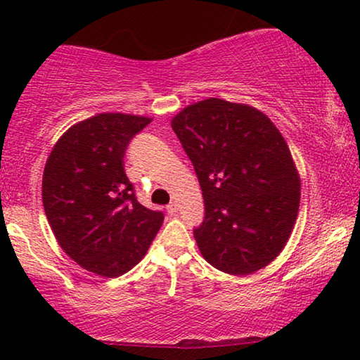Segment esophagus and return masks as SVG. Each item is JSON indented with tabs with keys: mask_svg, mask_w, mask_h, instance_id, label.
<instances>
[{
	"mask_svg": "<svg viewBox=\"0 0 360 360\" xmlns=\"http://www.w3.org/2000/svg\"><path fill=\"white\" fill-rule=\"evenodd\" d=\"M167 211H169L170 214H175L176 211H179V205H176L175 201H172V203H170L169 206H167Z\"/></svg>",
	"mask_w": 360,
	"mask_h": 360,
	"instance_id": "esophagus-1",
	"label": "esophagus"
}]
</instances>
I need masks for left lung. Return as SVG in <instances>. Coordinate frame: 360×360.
I'll return each mask as SVG.
<instances>
[{"instance_id": "8db88e82", "label": "left lung", "mask_w": 360, "mask_h": 360, "mask_svg": "<svg viewBox=\"0 0 360 360\" xmlns=\"http://www.w3.org/2000/svg\"><path fill=\"white\" fill-rule=\"evenodd\" d=\"M193 164L205 219L193 234L206 262L231 275L269 265L287 244L300 176L287 142L252 106L208 98L172 120Z\"/></svg>"}]
</instances>
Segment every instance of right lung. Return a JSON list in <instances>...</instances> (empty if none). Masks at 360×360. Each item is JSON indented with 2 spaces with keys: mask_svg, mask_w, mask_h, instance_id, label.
Returning a JSON list of instances; mask_svg holds the SVG:
<instances>
[{
  "mask_svg": "<svg viewBox=\"0 0 360 360\" xmlns=\"http://www.w3.org/2000/svg\"><path fill=\"white\" fill-rule=\"evenodd\" d=\"M152 120L101 112L72 126L49 155L42 203L60 248L88 272L115 278L144 257L164 213L142 206L122 159Z\"/></svg>",
  "mask_w": 360,
  "mask_h": 360,
  "instance_id": "1",
  "label": "right lung"
}]
</instances>
